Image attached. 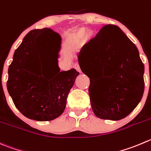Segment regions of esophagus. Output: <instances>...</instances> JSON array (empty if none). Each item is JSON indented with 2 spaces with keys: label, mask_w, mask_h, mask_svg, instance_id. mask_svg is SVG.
Segmentation results:
<instances>
[{
  "label": "esophagus",
  "mask_w": 151,
  "mask_h": 151,
  "mask_svg": "<svg viewBox=\"0 0 151 151\" xmlns=\"http://www.w3.org/2000/svg\"><path fill=\"white\" fill-rule=\"evenodd\" d=\"M74 68H75V69L77 70V71H79V72H81V69H80V65H79L78 63H75V64H74Z\"/></svg>",
  "instance_id": "34e87169"
}]
</instances>
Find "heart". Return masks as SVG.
Instances as JSON below:
<instances>
[{
    "label": "heart",
    "instance_id": "heart-1",
    "mask_svg": "<svg viewBox=\"0 0 151 151\" xmlns=\"http://www.w3.org/2000/svg\"><path fill=\"white\" fill-rule=\"evenodd\" d=\"M84 29H80V30L77 31V32H76V34L74 35V37H75L76 39H77V40L82 38L83 37V35H84Z\"/></svg>",
    "mask_w": 151,
    "mask_h": 151
}]
</instances>
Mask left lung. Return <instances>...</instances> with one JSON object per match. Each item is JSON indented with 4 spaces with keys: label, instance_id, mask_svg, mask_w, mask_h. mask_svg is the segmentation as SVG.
Segmentation results:
<instances>
[{
    "label": "left lung",
    "instance_id": "left-lung-1",
    "mask_svg": "<svg viewBox=\"0 0 151 151\" xmlns=\"http://www.w3.org/2000/svg\"><path fill=\"white\" fill-rule=\"evenodd\" d=\"M79 65L89 78L96 73L97 93L89 86L94 114L102 119L126 117L141 101L145 67L137 46L115 25L104 26L78 54Z\"/></svg>",
    "mask_w": 151,
    "mask_h": 151
}]
</instances>
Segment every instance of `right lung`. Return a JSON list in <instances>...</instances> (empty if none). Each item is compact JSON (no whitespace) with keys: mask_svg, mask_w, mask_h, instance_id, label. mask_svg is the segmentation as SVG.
Segmentation results:
<instances>
[{"mask_svg":"<svg viewBox=\"0 0 151 151\" xmlns=\"http://www.w3.org/2000/svg\"><path fill=\"white\" fill-rule=\"evenodd\" d=\"M61 37L51 29H34L23 38L15 50L9 67L6 86L16 108L29 119L51 121L63 113L70 90L79 75L75 69L60 71L58 63L52 72L41 68L47 52L48 40Z\"/></svg>","mask_w":151,"mask_h":151,"instance_id":"1","label":"right lung"}]
</instances>
